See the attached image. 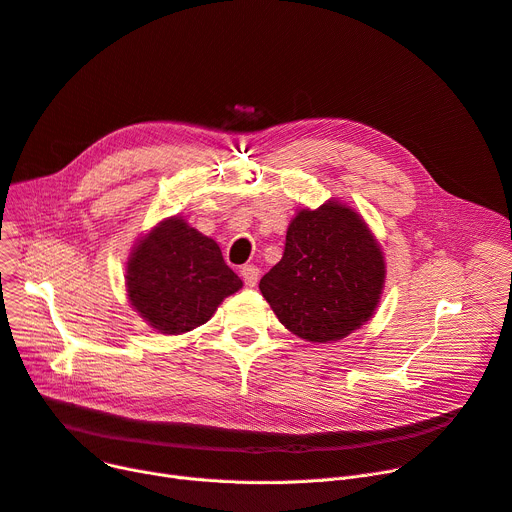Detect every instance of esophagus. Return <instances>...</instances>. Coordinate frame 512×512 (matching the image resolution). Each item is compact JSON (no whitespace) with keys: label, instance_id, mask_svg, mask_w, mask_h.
Masks as SVG:
<instances>
[{"label":"esophagus","instance_id":"obj_1","mask_svg":"<svg viewBox=\"0 0 512 512\" xmlns=\"http://www.w3.org/2000/svg\"><path fill=\"white\" fill-rule=\"evenodd\" d=\"M240 278L245 280L247 288L257 286V282H259V267H255V265H242L240 267Z\"/></svg>","mask_w":512,"mask_h":512}]
</instances>
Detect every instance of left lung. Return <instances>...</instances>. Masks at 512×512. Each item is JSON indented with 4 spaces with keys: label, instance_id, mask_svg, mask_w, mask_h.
Wrapping results in <instances>:
<instances>
[{
    "label": "left lung",
    "instance_id": "left-lung-1",
    "mask_svg": "<svg viewBox=\"0 0 512 512\" xmlns=\"http://www.w3.org/2000/svg\"><path fill=\"white\" fill-rule=\"evenodd\" d=\"M384 284L378 238L359 211L330 199L297 211L284 255L259 290L288 332L309 342H336L373 317Z\"/></svg>",
    "mask_w": 512,
    "mask_h": 512
}]
</instances>
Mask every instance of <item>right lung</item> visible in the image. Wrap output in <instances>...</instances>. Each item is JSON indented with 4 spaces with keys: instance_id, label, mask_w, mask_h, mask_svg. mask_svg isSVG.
<instances>
[{
    "instance_id": "right-lung-1",
    "label": "right lung",
    "mask_w": 512,
    "mask_h": 512,
    "mask_svg": "<svg viewBox=\"0 0 512 512\" xmlns=\"http://www.w3.org/2000/svg\"><path fill=\"white\" fill-rule=\"evenodd\" d=\"M124 280L132 309L168 336L207 324L222 301L242 288L218 242L178 215L157 222L137 240Z\"/></svg>"
}]
</instances>
